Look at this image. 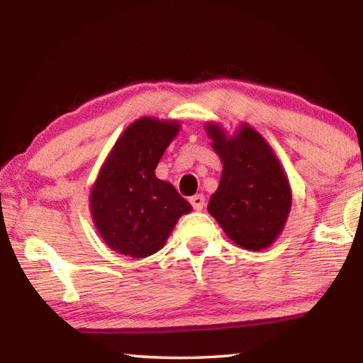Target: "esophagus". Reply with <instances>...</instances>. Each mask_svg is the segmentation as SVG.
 <instances>
[{
  "instance_id": "1",
  "label": "esophagus",
  "mask_w": 363,
  "mask_h": 363,
  "mask_svg": "<svg viewBox=\"0 0 363 363\" xmlns=\"http://www.w3.org/2000/svg\"><path fill=\"white\" fill-rule=\"evenodd\" d=\"M190 205L194 206L195 211H201V210H203V206H205V196L201 194H196L194 196H190Z\"/></svg>"
}]
</instances>
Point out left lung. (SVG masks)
Returning <instances> with one entry per match:
<instances>
[{
	"label": "left lung",
	"mask_w": 363,
	"mask_h": 363,
	"mask_svg": "<svg viewBox=\"0 0 363 363\" xmlns=\"http://www.w3.org/2000/svg\"><path fill=\"white\" fill-rule=\"evenodd\" d=\"M206 134L223 162L219 187L208 211L238 247L261 251L285 227L291 208V189L274 150L247 123L227 138L219 125L208 123Z\"/></svg>",
	"instance_id": "1"
}]
</instances>
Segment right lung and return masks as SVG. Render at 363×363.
I'll use <instances>...</instances> for the list:
<instances>
[{"instance_id":"1","label":"right lung","mask_w":363,"mask_h":363,"mask_svg":"<svg viewBox=\"0 0 363 363\" xmlns=\"http://www.w3.org/2000/svg\"><path fill=\"white\" fill-rule=\"evenodd\" d=\"M179 130L174 120L144 116L126 128L104 162L89 206L97 232L116 253H157L177 219L192 211L173 184L155 176L160 158Z\"/></svg>"}]
</instances>
